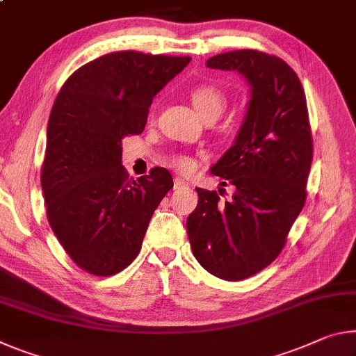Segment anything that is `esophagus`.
<instances>
[{
	"mask_svg": "<svg viewBox=\"0 0 356 356\" xmlns=\"http://www.w3.org/2000/svg\"><path fill=\"white\" fill-rule=\"evenodd\" d=\"M187 182H185V180H182V179H179V177H176L174 179V188H184V187H187Z\"/></svg>",
	"mask_w": 356,
	"mask_h": 356,
	"instance_id": "obj_1",
	"label": "esophagus"
}]
</instances>
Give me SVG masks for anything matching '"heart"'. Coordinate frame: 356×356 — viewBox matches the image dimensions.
Wrapping results in <instances>:
<instances>
[{
    "label": "heart",
    "instance_id": "b5f03b06",
    "mask_svg": "<svg viewBox=\"0 0 356 356\" xmlns=\"http://www.w3.org/2000/svg\"><path fill=\"white\" fill-rule=\"evenodd\" d=\"M191 103L196 107V111L206 118H217L222 114L225 106H227V97L222 90L217 88L216 86H211V83H201V86H196L190 93ZM166 163L169 166L179 169L182 172H190L193 171L196 166V160L188 154H184V152H176V154H171L166 156Z\"/></svg>",
    "mask_w": 356,
    "mask_h": 356
}]
</instances>
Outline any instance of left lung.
I'll list each match as a JSON object with an SVG mask.
<instances>
[{
	"mask_svg": "<svg viewBox=\"0 0 356 356\" xmlns=\"http://www.w3.org/2000/svg\"><path fill=\"white\" fill-rule=\"evenodd\" d=\"M206 65L238 71L252 87L238 138L211 169L234 185L233 200L222 202L220 190L196 188L198 206L187 220L198 263L216 277L236 282L269 266L284 250L307 198L312 131L300 79L279 56L242 49Z\"/></svg>",
	"mask_w": 356,
	"mask_h": 356,
	"instance_id": "8db88e82",
	"label": "left lung"
}]
</instances>
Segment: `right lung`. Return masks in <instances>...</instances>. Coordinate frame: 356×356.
Masks as SVG:
<instances>
[{
	"label": "right lung",
	"instance_id": "1",
	"mask_svg": "<svg viewBox=\"0 0 356 356\" xmlns=\"http://www.w3.org/2000/svg\"><path fill=\"white\" fill-rule=\"evenodd\" d=\"M190 56L120 50L79 67L49 117L41 185L50 228L88 274L133 263L155 209L172 188L165 168L138 180L122 166V139L144 131L155 95Z\"/></svg>",
	"mask_w": 356,
	"mask_h": 356
}]
</instances>
